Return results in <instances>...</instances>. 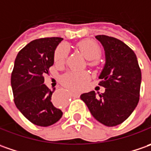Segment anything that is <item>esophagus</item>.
Instances as JSON below:
<instances>
[{
	"label": "esophagus",
	"mask_w": 151,
	"mask_h": 151,
	"mask_svg": "<svg viewBox=\"0 0 151 151\" xmlns=\"http://www.w3.org/2000/svg\"><path fill=\"white\" fill-rule=\"evenodd\" d=\"M80 95V93L78 92H72V96L73 98H78Z\"/></svg>",
	"instance_id": "1"
}]
</instances>
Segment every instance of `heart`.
<instances>
[{"label":"heart","instance_id":"b5f03b06","mask_svg":"<svg viewBox=\"0 0 151 151\" xmlns=\"http://www.w3.org/2000/svg\"><path fill=\"white\" fill-rule=\"evenodd\" d=\"M78 47L87 59L96 60L101 55V50L99 45L93 40H82L78 43ZM68 53V48L66 45H60L54 52V60L57 63H63ZM90 64H94V62H90ZM89 78V74L87 72H70L62 77L61 82L63 85L74 90L80 89L83 83Z\"/></svg>","mask_w":151,"mask_h":151}]
</instances>
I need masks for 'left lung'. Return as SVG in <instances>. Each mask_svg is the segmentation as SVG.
I'll use <instances>...</instances> for the list:
<instances>
[{
	"mask_svg": "<svg viewBox=\"0 0 151 151\" xmlns=\"http://www.w3.org/2000/svg\"><path fill=\"white\" fill-rule=\"evenodd\" d=\"M95 37L105 52V64L99 75V85L105 91H90L80 98L99 122L116 126L126 120L137 106L141 71L135 53L122 41L105 35Z\"/></svg>",
	"mask_w": 151,
	"mask_h": 151,
	"instance_id": "8db88e82",
	"label": "left lung"
}]
</instances>
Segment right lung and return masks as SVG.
<instances>
[{"label":"right lung","instance_id":"obj_1","mask_svg":"<svg viewBox=\"0 0 151 151\" xmlns=\"http://www.w3.org/2000/svg\"><path fill=\"white\" fill-rule=\"evenodd\" d=\"M62 37L32 41L18 52L12 73L14 102L25 117L36 125L47 127L63 116L52 101V90L45 85L44 74L54 63V52Z\"/></svg>","mask_w":151,"mask_h":151}]
</instances>
